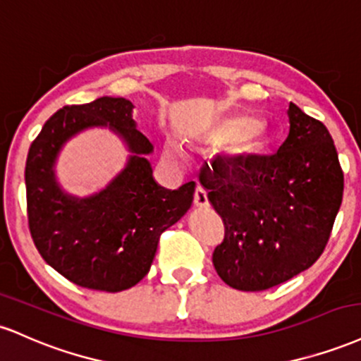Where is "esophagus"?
<instances>
[{
	"label": "esophagus",
	"instance_id": "esophagus-1",
	"mask_svg": "<svg viewBox=\"0 0 361 361\" xmlns=\"http://www.w3.org/2000/svg\"><path fill=\"white\" fill-rule=\"evenodd\" d=\"M209 202H207V194L206 190L201 188V185H197L196 190H194V206L197 207H206Z\"/></svg>",
	"mask_w": 361,
	"mask_h": 361
}]
</instances>
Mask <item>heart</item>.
Masks as SVG:
<instances>
[{
	"mask_svg": "<svg viewBox=\"0 0 361 361\" xmlns=\"http://www.w3.org/2000/svg\"><path fill=\"white\" fill-rule=\"evenodd\" d=\"M218 137L233 138L236 137V154L245 160L257 159L267 147V130L262 123H258L250 116H235L223 121L216 130ZM169 154L172 157H182L179 147L172 145Z\"/></svg>",
	"mask_w": 361,
	"mask_h": 361,
	"instance_id": "1",
	"label": "heart"
}]
</instances>
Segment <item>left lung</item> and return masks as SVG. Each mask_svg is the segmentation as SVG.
Returning a JSON list of instances; mask_svg holds the SVG:
<instances>
[{
    "instance_id": "8db88e82",
    "label": "left lung",
    "mask_w": 361,
    "mask_h": 361,
    "mask_svg": "<svg viewBox=\"0 0 361 361\" xmlns=\"http://www.w3.org/2000/svg\"><path fill=\"white\" fill-rule=\"evenodd\" d=\"M287 114L289 135L277 154L199 173L224 224L214 269L233 289L267 290L307 270L340 211L345 180L331 135L294 103Z\"/></svg>"
}]
</instances>
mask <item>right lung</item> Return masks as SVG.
<instances>
[{"label":"right lung","mask_w":361,"mask_h":361,"mask_svg":"<svg viewBox=\"0 0 361 361\" xmlns=\"http://www.w3.org/2000/svg\"><path fill=\"white\" fill-rule=\"evenodd\" d=\"M131 109L133 104L125 97L63 106L47 120L28 150L30 235L47 264L86 289L120 292L138 283L150 270L160 235L192 204V180L176 190L154 180L145 159L154 147L135 128ZM103 124L118 130L134 155L101 193L86 200L67 197L51 169L58 150L78 130Z\"/></svg>","instance_id":"right-lung-1"}]
</instances>
